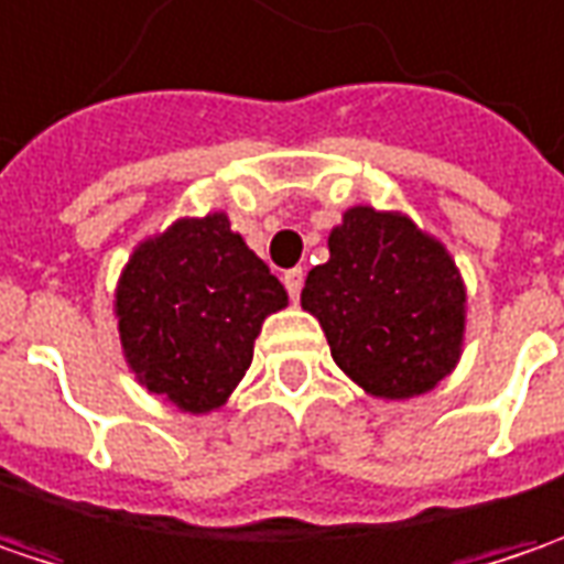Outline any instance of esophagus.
Here are the masks:
<instances>
[{
    "label": "esophagus",
    "mask_w": 564,
    "mask_h": 564,
    "mask_svg": "<svg viewBox=\"0 0 564 564\" xmlns=\"http://www.w3.org/2000/svg\"><path fill=\"white\" fill-rule=\"evenodd\" d=\"M282 282H285V289H289V297L297 301V295H301V285H304V269H289V272L282 275Z\"/></svg>",
    "instance_id": "1"
}]
</instances>
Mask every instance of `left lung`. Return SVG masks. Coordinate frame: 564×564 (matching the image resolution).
Segmentation results:
<instances>
[{
	"label": "left lung",
	"instance_id": "left-lung-1",
	"mask_svg": "<svg viewBox=\"0 0 564 564\" xmlns=\"http://www.w3.org/2000/svg\"><path fill=\"white\" fill-rule=\"evenodd\" d=\"M329 260L307 272L301 307L333 361L378 400L435 390L464 352L466 285L447 247L403 212L346 209Z\"/></svg>",
	"mask_w": 564,
	"mask_h": 564
}]
</instances>
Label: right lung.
<instances>
[{"instance_id": "add662e5", "label": "right lung", "mask_w": 564, "mask_h": 564, "mask_svg": "<svg viewBox=\"0 0 564 564\" xmlns=\"http://www.w3.org/2000/svg\"><path fill=\"white\" fill-rule=\"evenodd\" d=\"M289 295L225 212L177 218L145 238L120 272L113 314L135 380L203 415L228 403L253 343Z\"/></svg>"}]
</instances>
